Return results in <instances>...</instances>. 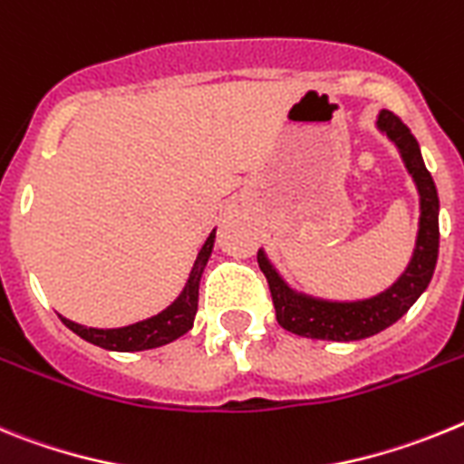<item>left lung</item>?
<instances>
[{
	"label": "left lung",
	"mask_w": 464,
	"mask_h": 464,
	"mask_svg": "<svg viewBox=\"0 0 464 464\" xmlns=\"http://www.w3.org/2000/svg\"><path fill=\"white\" fill-rule=\"evenodd\" d=\"M376 128L397 147L404 168L413 177V184L420 196V219H418L416 247L411 255L409 266L388 289L376 296L357 301H329L320 296L296 292L277 273L271 259L259 249L256 261L264 271L268 287H271L273 305H276L277 324L296 336L320 338V341H362L376 336L382 329L392 327L404 315L418 296L432 280L434 266L439 256V196L432 175L427 172L420 147L409 128L401 123L400 116L381 110Z\"/></svg>",
	"instance_id": "obj_1"
}]
</instances>
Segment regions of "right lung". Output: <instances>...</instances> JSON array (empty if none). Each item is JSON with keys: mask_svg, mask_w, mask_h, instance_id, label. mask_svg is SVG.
Listing matches in <instances>:
<instances>
[{"mask_svg": "<svg viewBox=\"0 0 464 464\" xmlns=\"http://www.w3.org/2000/svg\"><path fill=\"white\" fill-rule=\"evenodd\" d=\"M212 247H215V231L209 233L198 256L193 261V268L188 273L182 294L168 308L160 310L159 315H151L147 320L116 329L83 327L79 322H72L63 315H60V320H63L64 327L72 329L76 336H82L88 343L100 345L104 350H116V353H140V350H151L172 343L193 327V317H196V310H198V285L209 255H212Z\"/></svg>", "mask_w": 464, "mask_h": 464, "instance_id": "1", "label": "right lung"}]
</instances>
